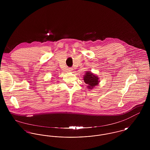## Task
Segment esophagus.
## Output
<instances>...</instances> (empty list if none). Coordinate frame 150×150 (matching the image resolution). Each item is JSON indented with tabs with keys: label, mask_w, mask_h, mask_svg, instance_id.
I'll list each match as a JSON object with an SVG mask.
<instances>
[{
	"label": "esophagus",
	"mask_w": 150,
	"mask_h": 150,
	"mask_svg": "<svg viewBox=\"0 0 150 150\" xmlns=\"http://www.w3.org/2000/svg\"><path fill=\"white\" fill-rule=\"evenodd\" d=\"M69 71H72V68H69Z\"/></svg>",
	"instance_id": "esophagus-1"
}]
</instances>
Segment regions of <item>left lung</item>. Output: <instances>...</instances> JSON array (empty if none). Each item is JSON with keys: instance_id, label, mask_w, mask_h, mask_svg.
<instances>
[{"instance_id": "8db88e82", "label": "left lung", "mask_w": 150, "mask_h": 150, "mask_svg": "<svg viewBox=\"0 0 150 150\" xmlns=\"http://www.w3.org/2000/svg\"><path fill=\"white\" fill-rule=\"evenodd\" d=\"M84 81L87 85L88 89H92L95 86H98L100 81L99 78L91 71L86 72L84 75Z\"/></svg>"}]
</instances>
